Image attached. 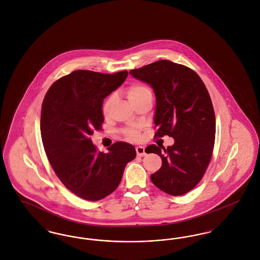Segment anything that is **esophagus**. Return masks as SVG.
Instances as JSON below:
<instances>
[{
  "mask_svg": "<svg viewBox=\"0 0 260 260\" xmlns=\"http://www.w3.org/2000/svg\"><path fill=\"white\" fill-rule=\"evenodd\" d=\"M136 154L138 157H143L146 153H145V147L144 146H137L136 148Z\"/></svg>",
  "mask_w": 260,
  "mask_h": 260,
  "instance_id": "obj_1",
  "label": "esophagus"
}]
</instances>
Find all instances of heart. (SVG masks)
<instances>
[{"instance_id":"b5f03b06","label":"heart","mask_w":260,"mask_h":260,"mask_svg":"<svg viewBox=\"0 0 260 260\" xmlns=\"http://www.w3.org/2000/svg\"><path fill=\"white\" fill-rule=\"evenodd\" d=\"M149 95H152V92H151L150 88L144 85L136 84V85L131 86L127 89V98L131 102L136 101L137 99H142L144 96H149ZM114 100H115L114 95H110L108 99H106V101L103 104V113L104 114L109 113L112 105L114 103ZM125 136L132 140H138L140 138V134H139L138 129H136V128H127L125 131Z\"/></svg>"}]
</instances>
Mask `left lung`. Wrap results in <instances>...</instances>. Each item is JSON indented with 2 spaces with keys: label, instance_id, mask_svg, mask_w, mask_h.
<instances>
[{
  "label": "left lung",
  "instance_id": "8db88e82",
  "mask_svg": "<svg viewBox=\"0 0 260 260\" xmlns=\"http://www.w3.org/2000/svg\"><path fill=\"white\" fill-rule=\"evenodd\" d=\"M129 74L154 90L155 136L174 139L167 149L155 144L145 149L162 161L151 180L167 194L183 195L200 182L212 155L215 116L209 91L197 73L169 60L153 62Z\"/></svg>",
  "mask_w": 260,
  "mask_h": 260
}]
</instances>
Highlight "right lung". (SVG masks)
<instances>
[{"instance_id": "right-lung-1", "label": "right lung", "mask_w": 260, "mask_h": 260, "mask_svg": "<svg viewBox=\"0 0 260 260\" xmlns=\"http://www.w3.org/2000/svg\"><path fill=\"white\" fill-rule=\"evenodd\" d=\"M127 73L77 70L57 80L43 101L41 136L46 154L62 183L80 198L99 201L110 195L125 165L136 158L129 143L116 142L102 153L90 139L104 121L103 100Z\"/></svg>"}]
</instances>
